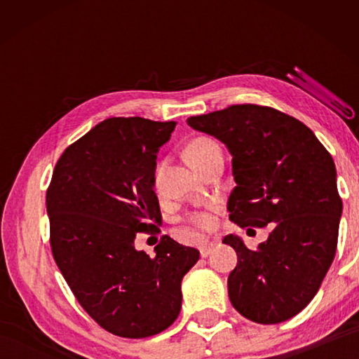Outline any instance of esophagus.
Returning a JSON list of instances; mask_svg holds the SVG:
<instances>
[{
	"label": "esophagus",
	"mask_w": 359,
	"mask_h": 359,
	"mask_svg": "<svg viewBox=\"0 0 359 359\" xmlns=\"http://www.w3.org/2000/svg\"><path fill=\"white\" fill-rule=\"evenodd\" d=\"M217 245L215 241H204L201 245H199V253H201L203 258H208L209 255L212 253V250H214Z\"/></svg>",
	"instance_id": "1"
}]
</instances>
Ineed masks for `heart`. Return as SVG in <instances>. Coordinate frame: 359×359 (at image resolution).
<instances>
[{
  "label": "heart",
  "instance_id": "b5f03b06",
  "mask_svg": "<svg viewBox=\"0 0 359 359\" xmlns=\"http://www.w3.org/2000/svg\"><path fill=\"white\" fill-rule=\"evenodd\" d=\"M217 142L212 141L209 137H196L187 145V160L190 163L191 166L196 165V163L201 160V158L208 154L209 150H212L214 147H217ZM160 180H161V166H158L155 169L154 174V185L158 190L160 188ZM212 210H214V205H210L208 210L203 212H194V214L188 215V223L193 224L194 228H201V229H208L214 224V217H212Z\"/></svg>",
  "mask_w": 359,
  "mask_h": 359
}]
</instances>
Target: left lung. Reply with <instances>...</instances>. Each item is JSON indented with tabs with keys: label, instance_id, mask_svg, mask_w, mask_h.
<instances>
[{
	"label": "left lung",
	"instance_id": "8db88e82",
	"mask_svg": "<svg viewBox=\"0 0 359 359\" xmlns=\"http://www.w3.org/2000/svg\"><path fill=\"white\" fill-rule=\"evenodd\" d=\"M187 123L233 155L229 220L241 228L276 223L257 250L224 236L238 253L228 277L231 304L261 325L294 317L317 294L336 255L342 199L332 156L302 121L272 107L236 104Z\"/></svg>",
	"mask_w": 359,
	"mask_h": 359
}]
</instances>
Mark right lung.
<instances>
[{
	"label": "right lung",
	"instance_id": "add662e5",
	"mask_svg": "<svg viewBox=\"0 0 359 359\" xmlns=\"http://www.w3.org/2000/svg\"><path fill=\"white\" fill-rule=\"evenodd\" d=\"M175 121L114 117L63 151L47 188L53 259L83 311L106 331L142 339L179 317L182 278L199 252L163 236L150 258L137 233H158L156 154Z\"/></svg>",
	"mask_w": 359,
	"mask_h": 359
}]
</instances>
